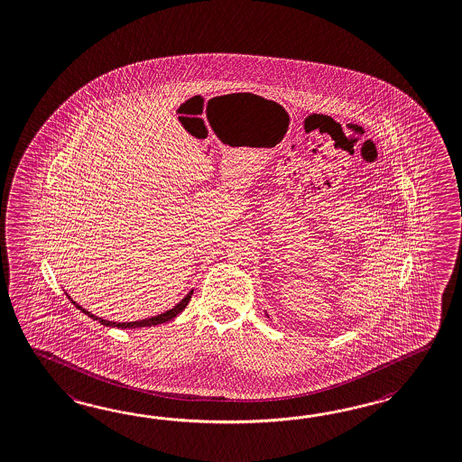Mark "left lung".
<instances>
[{"label":"left lung","instance_id":"8db88e82","mask_svg":"<svg viewBox=\"0 0 462 462\" xmlns=\"http://www.w3.org/2000/svg\"><path fill=\"white\" fill-rule=\"evenodd\" d=\"M266 316H268V314H266ZM268 318H269V316H268Z\"/></svg>","mask_w":462,"mask_h":462}]
</instances>
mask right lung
I'll return each mask as SVG.
<instances>
[{
  "label": "right lung",
  "mask_w": 462,
  "mask_h": 462,
  "mask_svg": "<svg viewBox=\"0 0 462 462\" xmlns=\"http://www.w3.org/2000/svg\"><path fill=\"white\" fill-rule=\"evenodd\" d=\"M191 294H193V291H189L186 296H184L183 300H180L174 308H171L170 311L162 312V314H158V316H152V318H148V319H140V321H133V322H115V321H107V319H103V318H97L95 314H91V312L87 311L85 308H81L79 304H76L75 300H71V296H68V300H71L73 304H75L76 308L79 310L81 312H85L87 316H89L91 319H95V321L99 322V324H103V326H109V328H119V329H134V328H150V326H158V324H162V322L171 321L174 319L180 312L183 311L184 308L188 306V302L191 300Z\"/></svg>",
  "instance_id": "right-lung-1"
}]
</instances>
